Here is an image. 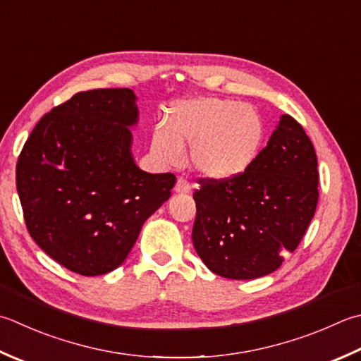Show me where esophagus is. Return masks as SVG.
I'll return each instance as SVG.
<instances>
[{
    "mask_svg": "<svg viewBox=\"0 0 361 361\" xmlns=\"http://www.w3.org/2000/svg\"><path fill=\"white\" fill-rule=\"evenodd\" d=\"M175 192H178V194H188V192H190L189 181L185 180V178H178V180H176Z\"/></svg>",
    "mask_w": 361,
    "mask_h": 361,
    "instance_id": "obj_1",
    "label": "esophagus"
}]
</instances>
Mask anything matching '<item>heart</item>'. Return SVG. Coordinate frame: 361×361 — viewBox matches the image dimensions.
Wrapping results in <instances>:
<instances>
[{"mask_svg": "<svg viewBox=\"0 0 361 361\" xmlns=\"http://www.w3.org/2000/svg\"><path fill=\"white\" fill-rule=\"evenodd\" d=\"M264 123L252 104L230 98L199 97L172 104L166 130L153 134V152L175 164L181 148L190 145V162L209 180L236 178L255 161L263 144Z\"/></svg>", "mask_w": 361, "mask_h": 361, "instance_id": "1", "label": "heart"}]
</instances>
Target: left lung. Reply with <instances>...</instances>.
I'll list each match as a JSON object with an SVG mask.
<instances>
[{
	"label": "left lung",
	"instance_id": "obj_1",
	"mask_svg": "<svg viewBox=\"0 0 361 361\" xmlns=\"http://www.w3.org/2000/svg\"><path fill=\"white\" fill-rule=\"evenodd\" d=\"M197 183L195 252L209 271L233 280L277 271L281 253L294 252L302 241L319 199L314 147L288 114L245 172Z\"/></svg>",
	"mask_w": 361,
	"mask_h": 361
}]
</instances>
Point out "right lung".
Returning a JSON list of instances; mask_svg holds the SVG:
<instances>
[{
	"label": "right lung",
	"mask_w": 361,
	"mask_h": 361,
	"mask_svg": "<svg viewBox=\"0 0 361 361\" xmlns=\"http://www.w3.org/2000/svg\"><path fill=\"white\" fill-rule=\"evenodd\" d=\"M137 114L131 89L78 92L39 120L20 153L26 228L68 271H114L171 197L173 173H147L133 159L128 126Z\"/></svg>",
	"instance_id": "right-lung-1"
}]
</instances>
